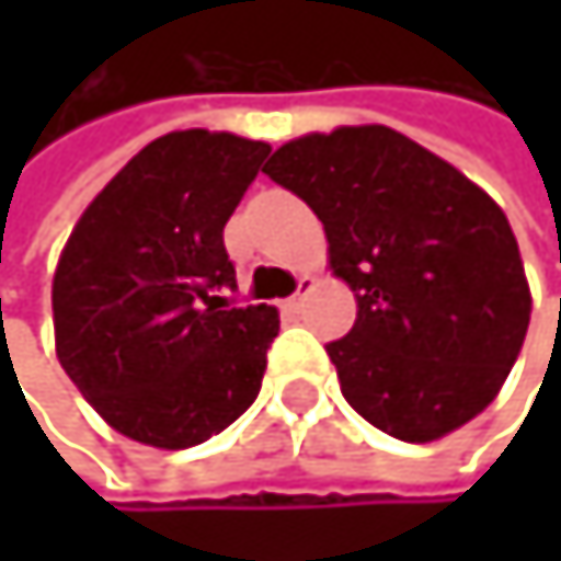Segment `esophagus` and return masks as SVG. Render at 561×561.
Segmentation results:
<instances>
[{"instance_id":"obj_1","label":"esophagus","mask_w":561,"mask_h":561,"mask_svg":"<svg viewBox=\"0 0 561 561\" xmlns=\"http://www.w3.org/2000/svg\"><path fill=\"white\" fill-rule=\"evenodd\" d=\"M312 286H316V278L302 275V278H299V293H296L293 299H286V302H283V306H286V312H299V306H302V296H306Z\"/></svg>"}]
</instances>
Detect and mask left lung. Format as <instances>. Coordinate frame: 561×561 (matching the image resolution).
<instances>
[{
    "instance_id": "1",
    "label": "left lung",
    "mask_w": 561,
    "mask_h": 561,
    "mask_svg": "<svg viewBox=\"0 0 561 561\" xmlns=\"http://www.w3.org/2000/svg\"><path fill=\"white\" fill-rule=\"evenodd\" d=\"M327 228L356 322L327 346L353 411L411 444L458 431L499 397L531 293L505 211L417 140L336 127L262 168Z\"/></svg>"
}]
</instances>
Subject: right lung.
<instances>
[{
  "instance_id": "obj_1",
  "label": "right lung",
  "mask_w": 561,
  "mask_h": 561,
  "mask_svg": "<svg viewBox=\"0 0 561 561\" xmlns=\"http://www.w3.org/2000/svg\"><path fill=\"white\" fill-rule=\"evenodd\" d=\"M265 140L174 130L150 140L80 215L53 275L56 356L130 440L181 450L239 421L278 336L272 306H228L221 231Z\"/></svg>"
}]
</instances>
